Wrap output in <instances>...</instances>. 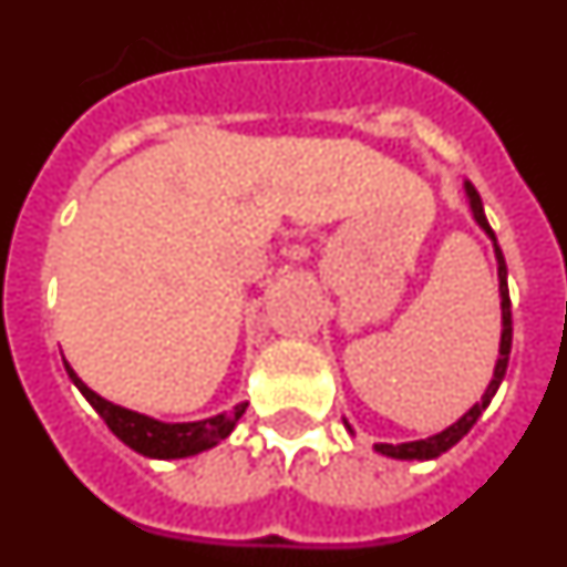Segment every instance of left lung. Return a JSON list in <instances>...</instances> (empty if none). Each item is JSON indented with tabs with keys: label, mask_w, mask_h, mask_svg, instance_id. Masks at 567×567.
Here are the masks:
<instances>
[{
	"label": "left lung",
	"mask_w": 567,
	"mask_h": 567,
	"mask_svg": "<svg viewBox=\"0 0 567 567\" xmlns=\"http://www.w3.org/2000/svg\"><path fill=\"white\" fill-rule=\"evenodd\" d=\"M465 195H468V207H471V215H474V221L483 227V233L488 235L491 240H494V255H497V278H499V307H503V334H499V358H497V365H494V378H491L488 389H485L483 400L480 403H474L468 409V412L463 414V417L457 420V423H452L449 429H443L440 434H434V437H425V440H412V443H378L374 445V452L385 454V457H394V460H434L440 457L443 452H449L452 445H457L460 440L465 437V434L471 432V425L477 423L480 414L488 409L491 398L497 394L499 383H503L505 378V369H508V354H511V298H508V269H505V258H503V249H499L497 244V235H494V229L488 227V218H485V209H483V202H480V193L474 187H471L468 182H465ZM346 429L352 432V425L346 423Z\"/></svg>",
	"instance_id": "obj_1"
}]
</instances>
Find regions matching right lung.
Masks as SVG:
<instances>
[{
	"instance_id": "1",
	"label": "right lung",
	"mask_w": 567,
	"mask_h": 567,
	"mask_svg": "<svg viewBox=\"0 0 567 567\" xmlns=\"http://www.w3.org/2000/svg\"><path fill=\"white\" fill-rule=\"evenodd\" d=\"M64 369H68L70 380L76 383L79 392L87 398V403L102 414L110 432L122 440L124 445H130L133 452L153 460H182L207 452V449L218 445L221 440H227L235 423L240 420V414L247 412V403H238L233 412L215 414V417L207 420H195V423H162V420H153L147 414L130 412L124 405L110 403L102 394L87 389L82 383V378L70 369V363H64Z\"/></svg>"
}]
</instances>
